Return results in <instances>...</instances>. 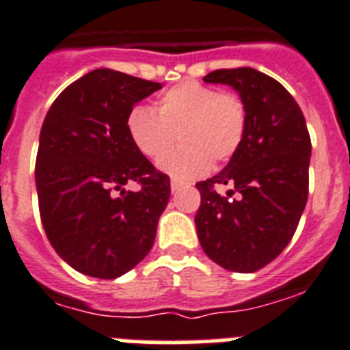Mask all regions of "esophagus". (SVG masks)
<instances>
[{"instance_id": "esophagus-1", "label": "esophagus", "mask_w": 350, "mask_h": 350, "mask_svg": "<svg viewBox=\"0 0 350 350\" xmlns=\"http://www.w3.org/2000/svg\"><path fill=\"white\" fill-rule=\"evenodd\" d=\"M185 185L183 183H180V181H172V183H170V190H172V193H176V192H180L181 189H183Z\"/></svg>"}]
</instances>
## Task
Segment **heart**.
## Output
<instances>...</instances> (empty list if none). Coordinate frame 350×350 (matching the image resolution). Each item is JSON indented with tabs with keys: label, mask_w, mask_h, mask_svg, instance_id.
<instances>
[{
	"label": "heart",
	"mask_w": 350,
	"mask_h": 350,
	"mask_svg": "<svg viewBox=\"0 0 350 350\" xmlns=\"http://www.w3.org/2000/svg\"><path fill=\"white\" fill-rule=\"evenodd\" d=\"M126 130L135 149L152 161L174 147L178 134L182 148L160 161V169L176 181H190L206 174L211 161L224 163L237 154L247 131V107L239 94L181 81L161 94L154 111L131 108Z\"/></svg>",
	"instance_id": "heart-1"
}]
</instances>
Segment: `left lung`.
<instances>
[{"mask_svg": "<svg viewBox=\"0 0 350 350\" xmlns=\"http://www.w3.org/2000/svg\"><path fill=\"white\" fill-rule=\"evenodd\" d=\"M202 80L231 85L247 107V131L219 174L196 183V228L206 256L233 272H256L280 256L308 201L311 140L301 108L280 81L251 67ZM228 184L220 196L216 189Z\"/></svg>", "mask_w": 350, "mask_h": 350, "instance_id": "obj_1", "label": "left lung"}]
</instances>
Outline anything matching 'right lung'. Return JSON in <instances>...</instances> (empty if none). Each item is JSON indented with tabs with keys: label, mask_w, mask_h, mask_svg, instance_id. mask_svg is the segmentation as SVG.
I'll list each match as a JSON object with an SVG mask.
<instances>
[{
	"label": "right lung",
	"mask_w": 350,
	"mask_h": 350,
	"mask_svg": "<svg viewBox=\"0 0 350 350\" xmlns=\"http://www.w3.org/2000/svg\"><path fill=\"white\" fill-rule=\"evenodd\" d=\"M161 83L96 69L55 99L35 161L49 243L85 275L116 280L151 251L170 198L169 176L131 144L126 117ZM137 183V193L124 185Z\"/></svg>",
	"instance_id": "add662e5"
}]
</instances>
